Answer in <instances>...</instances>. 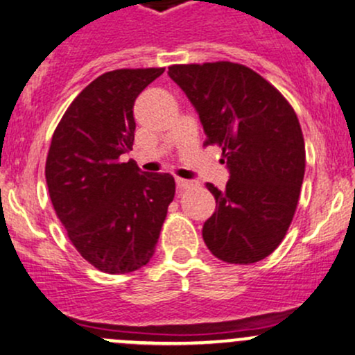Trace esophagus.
<instances>
[{
  "label": "esophagus",
  "mask_w": 355,
  "mask_h": 355,
  "mask_svg": "<svg viewBox=\"0 0 355 355\" xmlns=\"http://www.w3.org/2000/svg\"><path fill=\"white\" fill-rule=\"evenodd\" d=\"M176 184H178V189H179V191H184V189L191 188V186H193V181H189V179L176 178Z\"/></svg>",
  "instance_id": "1"
}]
</instances>
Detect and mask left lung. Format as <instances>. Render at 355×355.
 <instances>
[{"instance_id":"1","label":"left lung","mask_w":355,"mask_h":355,"mask_svg":"<svg viewBox=\"0 0 355 355\" xmlns=\"http://www.w3.org/2000/svg\"><path fill=\"white\" fill-rule=\"evenodd\" d=\"M169 78L200 115L207 146L222 147L230 179L223 191L208 182L216 209L203 225L215 257L252 264L284 239L304 176L298 116L262 76L235 62L179 64Z\"/></svg>"}]
</instances>
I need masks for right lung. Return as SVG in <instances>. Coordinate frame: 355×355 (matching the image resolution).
Here are the masks:
<instances>
[{"instance_id": "right-lung-1", "label": "right lung", "mask_w": 355, "mask_h": 355, "mask_svg": "<svg viewBox=\"0 0 355 355\" xmlns=\"http://www.w3.org/2000/svg\"><path fill=\"white\" fill-rule=\"evenodd\" d=\"M162 72H105L76 96L52 137L51 201L72 245L103 272H132L150 261L176 193L171 174L120 161L135 139L133 103Z\"/></svg>"}]
</instances>
